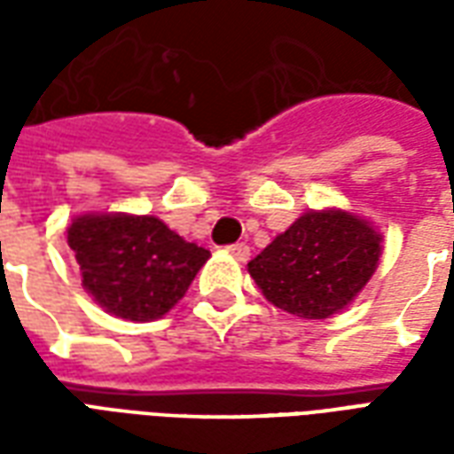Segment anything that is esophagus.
<instances>
[{"mask_svg":"<svg viewBox=\"0 0 454 454\" xmlns=\"http://www.w3.org/2000/svg\"><path fill=\"white\" fill-rule=\"evenodd\" d=\"M226 250L231 253V255L236 257V260H240V262H246L247 257H250V247H247L246 243H236V246H228Z\"/></svg>","mask_w":454,"mask_h":454,"instance_id":"esophagus-1","label":"esophagus"}]
</instances>
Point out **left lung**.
Wrapping results in <instances>:
<instances>
[{"label": "left lung", "instance_id": "8db88e82", "mask_svg": "<svg viewBox=\"0 0 454 454\" xmlns=\"http://www.w3.org/2000/svg\"><path fill=\"white\" fill-rule=\"evenodd\" d=\"M381 233L345 208H311L247 262L270 304L306 321L340 314L377 272Z\"/></svg>", "mask_w": 454, "mask_h": 454}]
</instances>
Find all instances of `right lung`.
I'll use <instances>...</instances> for the list:
<instances>
[{"label": "right lung", "mask_w": 454, "mask_h": 454, "mask_svg": "<svg viewBox=\"0 0 454 454\" xmlns=\"http://www.w3.org/2000/svg\"><path fill=\"white\" fill-rule=\"evenodd\" d=\"M82 289L106 314L148 324L187 294L211 253L187 243L158 216L80 214L67 226Z\"/></svg>", "instance_id": "1"}]
</instances>
